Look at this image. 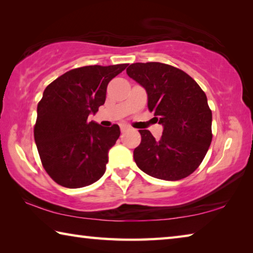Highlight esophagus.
I'll list each match as a JSON object with an SVG mask.
<instances>
[{
  "instance_id": "esophagus-1",
  "label": "esophagus",
  "mask_w": 253,
  "mask_h": 253,
  "mask_svg": "<svg viewBox=\"0 0 253 253\" xmlns=\"http://www.w3.org/2000/svg\"><path fill=\"white\" fill-rule=\"evenodd\" d=\"M129 129H130V127L128 126V125H125V124H122V125H121V130H122V132H125V131L129 130Z\"/></svg>"
}]
</instances>
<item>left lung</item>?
<instances>
[{"mask_svg":"<svg viewBox=\"0 0 253 253\" xmlns=\"http://www.w3.org/2000/svg\"><path fill=\"white\" fill-rule=\"evenodd\" d=\"M127 75L146 90L148 109L163 126L160 139L139 130L134 160L144 173L178 181L199 168L212 140V111L200 85L185 72L161 62L132 63Z\"/></svg>","mask_w":253,"mask_h":253,"instance_id":"1","label":"left lung"}]
</instances>
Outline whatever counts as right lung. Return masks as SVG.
<instances>
[{
	"mask_svg": "<svg viewBox=\"0 0 253 253\" xmlns=\"http://www.w3.org/2000/svg\"><path fill=\"white\" fill-rule=\"evenodd\" d=\"M127 66L77 68L44 89L38 104L34 140L42 165L59 185L88 186L105 174L108 152L121 129L88 122V116L105 104L109 81Z\"/></svg>",
	"mask_w": 253,
	"mask_h": 253,
	"instance_id": "right-lung-1",
	"label": "right lung"
}]
</instances>
